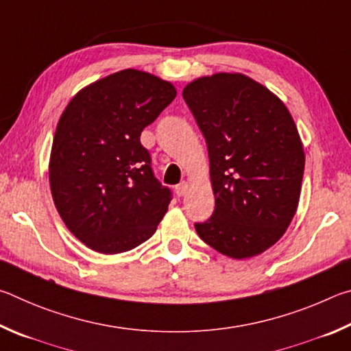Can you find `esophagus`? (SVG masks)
<instances>
[{
	"mask_svg": "<svg viewBox=\"0 0 351 351\" xmlns=\"http://www.w3.org/2000/svg\"><path fill=\"white\" fill-rule=\"evenodd\" d=\"M186 189H188V183L182 182V183H179V185H176V194L179 195V197H182V195H185Z\"/></svg>",
	"mask_w": 351,
	"mask_h": 351,
	"instance_id": "esophagus-1",
	"label": "esophagus"
}]
</instances>
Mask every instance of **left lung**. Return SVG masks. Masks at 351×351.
<instances>
[{
    "mask_svg": "<svg viewBox=\"0 0 351 351\" xmlns=\"http://www.w3.org/2000/svg\"><path fill=\"white\" fill-rule=\"evenodd\" d=\"M183 98L206 140L216 197L195 231L234 259L263 253L290 225L302 185L305 154L290 112L242 73L195 80Z\"/></svg>",
    "mask_w": 351,
    "mask_h": 351,
    "instance_id": "8db88e82",
    "label": "left lung"
}]
</instances>
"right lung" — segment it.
Listing matches in <instances>:
<instances>
[{
    "label": "right lung",
    "instance_id": "add662e5",
    "mask_svg": "<svg viewBox=\"0 0 351 351\" xmlns=\"http://www.w3.org/2000/svg\"><path fill=\"white\" fill-rule=\"evenodd\" d=\"M174 98L171 83L125 69L80 90L60 117L51 191L63 222L86 247L119 254L156 232L172 193L154 176L140 135Z\"/></svg>",
    "mask_w": 351,
    "mask_h": 351
}]
</instances>
